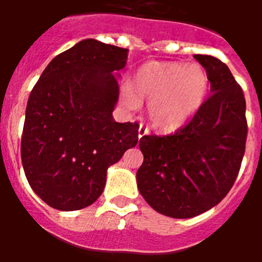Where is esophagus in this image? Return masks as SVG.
Masks as SVG:
<instances>
[{
	"label": "esophagus",
	"instance_id": "esophagus-1",
	"mask_svg": "<svg viewBox=\"0 0 262 262\" xmlns=\"http://www.w3.org/2000/svg\"><path fill=\"white\" fill-rule=\"evenodd\" d=\"M147 133H148V127L142 123L140 127H139V139H142V137L144 136V135H147Z\"/></svg>",
	"mask_w": 262,
	"mask_h": 262
}]
</instances>
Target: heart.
Wrapping results in <instances>:
<instances>
[{"instance_id": "heart-1", "label": "heart", "mask_w": 262, "mask_h": 262, "mask_svg": "<svg viewBox=\"0 0 262 262\" xmlns=\"http://www.w3.org/2000/svg\"><path fill=\"white\" fill-rule=\"evenodd\" d=\"M132 86L125 88L123 101L137 108L139 99H148L151 123L161 132H174L196 114L208 94L209 78L199 64L150 61L137 70Z\"/></svg>"}]
</instances>
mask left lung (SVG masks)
<instances>
[{"mask_svg":"<svg viewBox=\"0 0 262 262\" xmlns=\"http://www.w3.org/2000/svg\"><path fill=\"white\" fill-rule=\"evenodd\" d=\"M210 81V97L171 135L139 140L144 160L137 188L159 213L188 219L216 206L236 181L247 140L246 99L229 67L195 54Z\"/></svg>","mask_w":262,"mask_h":262,"instance_id":"obj_1","label":"left lung"}]
</instances>
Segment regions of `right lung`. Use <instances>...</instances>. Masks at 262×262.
<instances>
[{"mask_svg":"<svg viewBox=\"0 0 262 262\" xmlns=\"http://www.w3.org/2000/svg\"><path fill=\"white\" fill-rule=\"evenodd\" d=\"M127 49L81 40L56 56L26 105L20 157L37 196L59 210L86 208L101 196L109 165L139 140V123L115 122V73Z\"/></svg>","mask_w":262,"mask_h":262,"instance_id":"1","label":"right lung"}]
</instances>
